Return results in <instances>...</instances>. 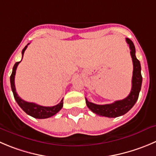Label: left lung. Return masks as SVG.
Listing matches in <instances>:
<instances>
[{"label":"left lung","instance_id":"obj_1","mask_svg":"<svg viewBox=\"0 0 156 156\" xmlns=\"http://www.w3.org/2000/svg\"><path fill=\"white\" fill-rule=\"evenodd\" d=\"M126 42L129 46V49L131 50L130 54H131L133 63L132 90L129 95L122 100H118V101L114 102L113 103L106 105L95 104V103H90L86 99V103L89 109L94 113L101 115V116L115 118V117L124 115L133 108L139 98L142 82L140 62L136 57V49H135L133 41L129 38H126Z\"/></svg>","mask_w":156,"mask_h":156}]
</instances>
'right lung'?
I'll list each match as a JSON object with an SVG mask.
<instances>
[{
  "mask_svg": "<svg viewBox=\"0 0 156 156\" xmlns=\"http://www.w3.org/2000/svg\"><path fill=\"white\" fill-rule=\"evenodd\" d=\"M28 45H29V44L27 46H25V47L23 49V50H22V56H23L25 50H26ZM20 62H17V63L14 64V67H13L12 73H11L10 79L11 90H12L14 99H15L17 104L20 106V107L27 114H28V115H30V116L36 119H47L49 118V117L53 116L55 114H57V112L62 109V107H63V99H62L60 103H58V104L56 105V106H43L36 104V103H29V102L25 101V100L22 99L21 98L17 95V92H16L15 84H14V77H15L16 69H17V66H18L19 63H20Z\"/></svg>",
  "mask_w": 156,
  "mask_h": 156,
  "instance_id": "right-lung-1",
  "label": "right lung"
}]
</instances>
